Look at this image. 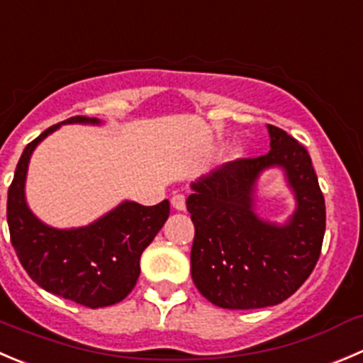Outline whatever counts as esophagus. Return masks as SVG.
I'll list each match as a JSON object with an SVG mask.
<instances>
[{"label":"esophagus","instance_id":"1","mask_svg":"<svg viewBox=\"0 0 363 363\" xmlns=\"http://www.w3.org/2000/svg\"><path fill=\"white\" fill-rule=\"evenodd\" d=\"M172 207L177 211H184L186 209V196L182 193H177V195L172 196Z\"/></svg>","mask_w":363,"mask_h":363}]
</instances>
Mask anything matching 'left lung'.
<instances>
[{
	"mask_svg": "<svg viewBox=\"0 0 363 363\" xmlns=\"http://www.w3.org/2000/svg\"><path fill=\"white\" fill-rule=\"evenodd\" d=\"M271 150L221 164L191 182L186 200L195 239L191 279L203 298L221 308L248 311L279 305L311 277L325 238V196L307 149L267 124ZM282 167L297 199L284 225L260 220L252 211L258 175Z\"/></svg>",
	"mask_w": 363,
	"mask_h": 363,
	"instance_id": "obj_1",
	"label": "left lung"
}]
</instances>
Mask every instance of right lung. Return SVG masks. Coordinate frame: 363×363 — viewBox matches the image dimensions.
I'll use <instances>...</instances> for the list:
<instances>
[{"label":"right lung","mask_w":363,"mask_h":363,"mask_svg":"<svg viewBox=\"0 0 363 363\" xmlns=\"http://www.w3.org/2000/svg\"><path fill=\"white\" fill-rule=\"evenodd\" d=\"M63 124L99 125L101 121L70 117L28 143L9 188L10 241L30 279L42 289L88 308L108 307L135 289L140 257L167 221L170 202L147 207L125 200L86 227L55 228L42 223L24 196L28 163L35 147Z\"/></svg>","instance_id":"add662e5"}]
</instances>
